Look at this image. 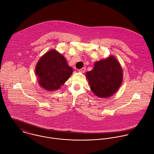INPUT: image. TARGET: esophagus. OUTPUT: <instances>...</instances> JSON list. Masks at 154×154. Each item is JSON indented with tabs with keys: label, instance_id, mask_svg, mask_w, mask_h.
Here are the masks:
<instances>
[{
	"label": "esophagus",
	"instance_id": "esophagus-1",
	"mask_svg": "<svg viewBox=\"0 0 154 154\" xmlns=\"http://www.w3.org/2000/svg\"><path fill=\"white\" fill-rule=\"evenodd\" d=\"M85 71H86V68H82V69L79 70V72H81V73H84L85 72Z\"/></svg>",
	"mask_w": 154,
	"mask_h": 154
}]
</instances>
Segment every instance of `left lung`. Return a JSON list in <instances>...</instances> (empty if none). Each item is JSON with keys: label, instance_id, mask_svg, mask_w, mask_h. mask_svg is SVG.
Instances as JSON below:
<instances>
[{"label": "left lung", "instance_id": "left-lung-1", "mask_svg": "<svg viewBox=\"0 0 154 154\" xmlns=\"http://www.w3.org/2000/svg\"><path fill=\"white\" fill-rule=\"evenodd\" d=\"M90 89L99 98L113 95L123 81L121 65L114 56L95 62L92 71L86 73Z\"/></svg>", "mask_w": 154, "mask_h": 154}]
</instances>
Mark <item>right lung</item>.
<instances>
[{
  "instance_id": "1",
  "label": "right lung",
  "mask_w": 154,
  "mask_h": 154,
  "mask_svg": "<svg viewBox=\"0 0 154 154\" xmlns=\"http://www.w3.org/2000/svg\"><path fill=\"white\" fill-rule=\"evenodd\" d=\"M72 68L59 52L52 49L39 59L35 74L40 86L47 91H57L72 74Z\"/></svg>"
}]
</instances>
